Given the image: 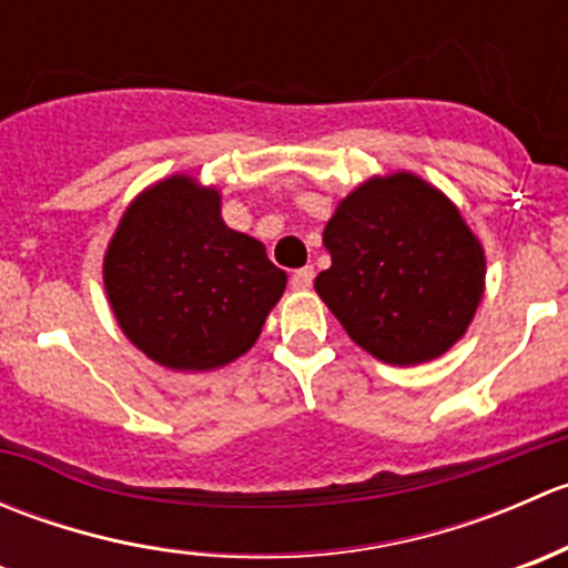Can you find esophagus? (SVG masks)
<instances>
[{"label": "esophagus", "mask_w": 568, "mask_h": 568, "mask_svg": "<svg viewBox=\"0 0 568 568\" xmlns=\"http://www.w3.org/2000/svg\"><path fill=\"white\" fill-rule=\"evenodd\" d=\"M313 277H316V272H313V266H305V268H296L294 277H291V288L294 291H307L313 285Z\"/></svg>", "instance_id": "esophagus-1"}]
</instances>
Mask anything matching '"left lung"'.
I'll use <instances>...</instances> for the list:
<instances>
[{
	"instance_id": "8db88e82",
	"label": "left lung",
	"mask_w": 568,
	"mask_h": 568,
	"mask_svg": "<svg viewBox=\"0 0 568 568\" xmlns=\"http://www.w3.org/2000/svg\"><path fill=\"white\" fill-rule=\"evenodd\" d=\"M316 291L357 346L390 365L437 359L484 296V247L459 209L412 173L371 178L324 227Z\"/></svg>"
}]
</instances>
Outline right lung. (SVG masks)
Here are the masks:
<instances>
[{
  "instance_id": "obj_1",
  "label": "right lung",
  "mask_w": 568,
  "mask_h": 568,
  "mask_svg": "<svg viewBox=\"0 0 568 568\" xmlns=\"http://www.w3.org/2000/svg\"><path fill=\"white\" fill-rule=\"evenodd\" d=\"M285 280L257 239L222 222L220 192L189 175L145 189L104 255L120 329L173 371L222 368L250 352Z\"/></svg>"
}]
</instances>
